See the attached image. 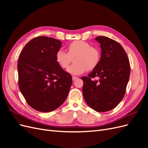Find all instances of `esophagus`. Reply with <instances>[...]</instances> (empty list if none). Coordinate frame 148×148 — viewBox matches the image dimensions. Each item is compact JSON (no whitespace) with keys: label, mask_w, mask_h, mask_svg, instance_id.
<instances>
[{"label":"esophagus","mask_w":148,"mask_h":148,"mask_svg":"<svg viewBox=\"0 0 148 148\" xmlns=\"http://www.w3.org/2000/svg\"><path fill=\"white\" fill-rule=\"evenodd\" d=\"M78 78L77 77H72V79H73V81H75L76 79H78Z\"/></svg>","instance_id":"esophagus-1"}]
</instances>
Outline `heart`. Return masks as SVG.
<instances>
[{
	"label": "heart",
	"instance_id": "b5f03b06",
	"mask_svg": "<svg viewBox=\"0 0 148 148\" xmlns=\"http://www.w3.org/2000/svg\"><path fill=\"white\" fill-rule=\"evenodd\" d=\"M66 52L64 50L58 51L56 54V61L61 68L66 69L73 62L75 63L67 69V71L73 75L84 73L87 70H92L99 64L101 54L97 47L91 46L84 41H75L67 46Z\"/></svg>",
	"mask_w": 148,
	"mask_h": 148
}]
</instances>
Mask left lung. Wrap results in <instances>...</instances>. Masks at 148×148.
Listing matches in <instances>:
<instances>
[{
	"mask_svg": "<svg viewBox=\"0 0 148 148\" xmlns=\"http://www.w3.org/2000/svg\"><path fill=\"white\" fill-rule=\"evenodd\" d=\"M96 40L101 44V60L88 77H82L83 95L91 108L104 112L114 109L122 100L130 65L126 52L118 42L106 36H97Z\"/></svg>",
	"mask_w": 148,
	"mask_h": 148,
	"instance_id": "1",
	"label": "left lung"
}]
</instances>
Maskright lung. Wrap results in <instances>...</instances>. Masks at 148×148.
Segmentation results:
<instances>
[{"label":"right lung","mask_w":148,"mask_h":148,"mask_svg":"<svg viewBox=\"0 0 148 148\" xmlns=\"http://www.w3.org/2000/svg\"><path fill=\"white\" fill-rule=\"evenodd\" d=\"M59 40L33 38L26 44L18 62L20 90L34 109L48 112L60 107L68 96L72 77L57 64Z\"/></svg>","instance_id":"right-lung-1"}]
</instances>
